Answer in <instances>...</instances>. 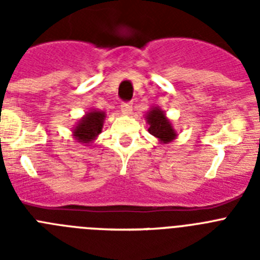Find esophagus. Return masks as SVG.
Instances as JSON below:
<instances>
[{
    "mask_svg": "<svg viewBox=\"0 0 260 260\" xmlns=\"http://www.w3.org/2000/svg\"><path fill=\"white\" fill-rule=\"evenodd\" d=\"M121 112H122L123 114H126V116L132 114L133 103H122V105H121Z\"/></svg>",
    "mask_w": 260,
    "mask_h": 260,
    "instance_id": "34e87169",
    "label": "esophagus"
}]
</instances>
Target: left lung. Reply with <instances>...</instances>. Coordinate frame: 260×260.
Masks as SVG:
<instances>
[{"instance_id": "left-lung-1", "label": "left lung", "mask_w": 260, "mask_h": 260, "mask_svg": "<svg viewBox=\"0 0 260 260\" xmlns=\"http://www.w3.org/2000/svg\"><path fill=\"white\" fill-rule=\"evenodd\" d=\"M146 119L147 123L150 125L148 133L157 138L161 143H169L177 137L172 122L167 118L164 110H161L158 107L151 108L147 112Z\"/></svg>"}]
</instances>
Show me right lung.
Wrapping results in <instances>:
<instances>
[{
    "label": "right lung",
    "instance_id": "obj_1",
    "mask_svg": "<svg viewBox=\"0 0 260 260\" xmlns=\"http://www.w3.org/2000/svg\"><path fill=\"white\" fill-rule=\"evenodd\" d=\"M104 119V112L95 109L91 110L83 118L79 119V122L77 123L75 128L73 130V135L79 143H84L88 146L102 133Z\"/></svg>",
    "mask_w": 260,
    "mask_h": 260
}]
</instances>
